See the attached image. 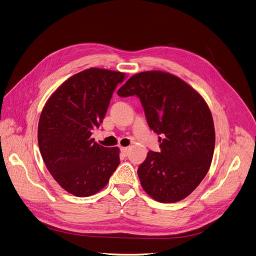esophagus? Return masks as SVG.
<instances>
[{"label": "esophagus", "mask_w": 256, "mask_h": 256, "mask_svg": "<svg viewBox=\"0 0 256 256\" xmlns=\"http://www.w3.org/2000/svg\"><path fill=\"white\" fill-rule=\"evenodd\" d=\"M121 152L123 153V155H128V148H124V146H121Z\"/></svg>", "instance_id": "34e87169"}]
</instances>
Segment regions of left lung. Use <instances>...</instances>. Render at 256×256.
I'll return each mask as SVG.
<instances>
[{
	"instance_id": "8db88e82",
	"label": "left lung",
	"mask_w": 256,
	"mask_h": 256,
	"mask_svg": "<svg viewBox=\"0 0 256 256\" xmlns=\"http://www.w3.org/2000/svg\"><path fill=\"white\" fill-rule=\"evenodd\" d=\"M117 94H136L150 128L162 136L160 152L148 150L138 168L144 190L159 202L184 200L202 182L212 162L215 130L206 102L184 80L162 70L132 76Z\"/></svg>"
}]
</instances>
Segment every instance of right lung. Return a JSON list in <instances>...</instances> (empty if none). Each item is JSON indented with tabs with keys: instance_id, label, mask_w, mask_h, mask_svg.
I'll use <instances>...</instances> for the list:
<instances>
[{
	"instance_id": "1",
	"label": "right lung",
	"mask_w": 256,
	"mask_h": 256,
	"mask_svg": "<svg viewBox=\"0 0 256 256\" xmlns=\"http://www.w3.org/2000/svg\"><path fill=\"white\" fill-rule=\"evenodd\" d=\"M124 72L92 68L63 82L47 100L38 126L43 162L68 193L88 197L106 186L120 164L119 148L90 138Z\"/></svg>"
}]
</instances>
